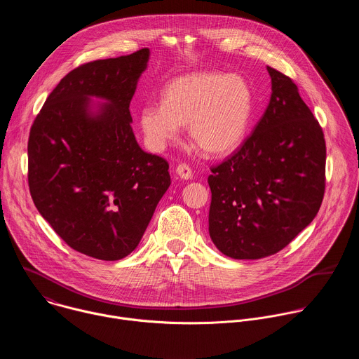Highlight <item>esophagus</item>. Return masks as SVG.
<instances>
[{
	"instance_id": "34e87169",
	"label": "esophagus",
	"mask_w": 359,
	"mask_h": 359,
	"mask_svg": "<svg viewBox=\"0 0 359 359\" xmlns=\"http://www.w3.org/2000/svg\"><path fill=\"white\" fill-rule=\"evenodd\" d=\"M176 172H177V175H179L182 179H184V180L191 179V169H190V166L186 165V163H180V165L176 168Z\"/></svg>"
}]
</instances>
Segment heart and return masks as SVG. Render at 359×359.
<instances>
[{
  "instance_id": "1",
  "label": "heart",
  "mask_w": 359,
  "mask_h": 359,
  "mask_svg": "<svg viewBox=\"0 0 359 359\" xmlns=\"http://www.w3.org/2000/svg\"><path fill=\"white\" fill-rule=\"evenodd\" d=\"M254 95L238 75L196 72L173 79L163 102L140 109V128L150 147L161 150L189 125L191 140L209 155L233 151L244 139L252 114Z\"/></svg>"
}]
</instances>
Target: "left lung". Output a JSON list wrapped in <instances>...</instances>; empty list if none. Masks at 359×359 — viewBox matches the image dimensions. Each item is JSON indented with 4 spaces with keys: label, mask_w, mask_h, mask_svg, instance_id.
<instances>
[{
    "label": "left lung",
    "mask_w": 359,
    "mask_h": 359,
    "mask_svg": "<svg viewBox=\"0 0 359 359\" xmlns=\"http://www.w3.org/2000/svg\"><path fill=\"white\" fill-rule=\"evenodd\" d=\"M270 104L252 133L212 168L209 233L227 257L257 260L287 247L317 216L325 139L291 78L267 67Z\"/></svg>",
    "instance_id": "obj_1"
}]
</instances>
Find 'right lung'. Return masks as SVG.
Listing matches in <instances>:
<instances>
[{"label":"right lung","instance_id":"1","mask_svg":"<svg viewBox=\"0 0 359 359\" xmlns=\"http://www.w3.org/2000/svg\"><path fill=\"white\" fill-rule=\"evenodd\" d=\"M149 49L83 64L49 93L28 139L35 208L74 250L115 262L139 244L170 186L169 163L140 149L129 111ZM107 104L92 111L90 97Z\"/></svg>","mask_w":359,"mask_h":359}]
</instances>
